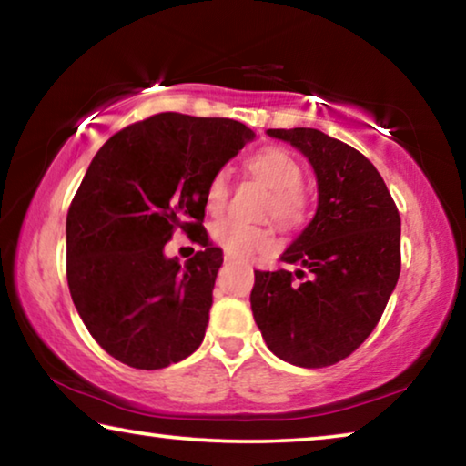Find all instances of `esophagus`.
I'll list each match as a JSON object with an SVG mask.
<instances>
[{
	"instance_id": "34e87169",
	"label": "esophagus",
	"mask_w": 466,
	"mask_h": 466,
	"mask_svg": "<svg viewBox=\"0 0 466 466\" xmlns=\"http://www.w3.org/2000/svg\"><path fill=\"white\" fill-rule=\"evenodd\" d=\"M234 259H232V257H226V263H232Z\"/></svg>"
}]
</instances>
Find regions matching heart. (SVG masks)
Here are the masks:
<instances>
[{
  "mask_svg": "<svg viewBox=\"0 0 466 466\" xmlns=\"http://www.w3.org/2000/svg\"><path fill=\"white\" fill-rule=\"evenodd\" d=\"M250 176L271 188V195L263 207V216L271 218L279 228L292 230L302 224L307 209V198L302 193V167L290 153L279 147H263L247 159ZM230 195V176L228 169H218L207 182L205 205L211 213L226 209ZM211 240L230 255L232 259H253L273 248V234L263 224H247V221L224 218L213 221Z\"/></svg>",
  "mask_w": 466,
  "mask_h": 466,
  "instance_id": "1",
  "label": "heart"
}]
</instances>
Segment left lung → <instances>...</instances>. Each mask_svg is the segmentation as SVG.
<instances>
[{
	"mask_svg": "<svg viewBox=\"0 0 466 466\" xmlns=\"http://www.w3.org/2000/svg\"><path fill=\"white\" fill-rule=\"evenodd\" d=\"M307 155L319 205L279 261L255 271L250 309L268 349L286 363L336 365L365 342L400 276V213L363 153L315 128H271Z\"/></svg>",
	"mask_w": 466,
	"mask_h": 466,
	"instance_id": "1",
	"label": "left lung"
}]
</instances>
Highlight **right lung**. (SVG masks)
<instances>
[{"label": "right lung", "instance_id": "obj_1", "mask_svg": "<svg viewBox=\"0 0 466 466\" xmlns=\"http://www.w3.org/2000/svg\"><path fill=\"white\" fill-rule=\"evenodd\" d=\"M253 130L228 117L155 114L95 155L66 218V278L103 350L135 369H164L203 342L221 248L203 226L205 188ZM182 229L204 247L180 266L163 255Z\"/></svg>", "mask_w": 466, "mask_h": 466}]
</instances>
